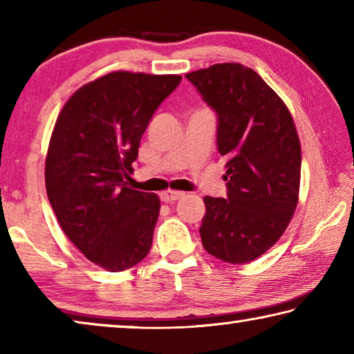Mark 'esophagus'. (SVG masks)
I'll return each mask as SVG.
<instances>
[{
  "label": "esophagus",
  "instance_id": "esophagus-1",
  "mask_svg": "<svg viewBox=\"0 0 354 354\" xmlns=\"http://www.w3.org/2000/svg\"><path fill=\"white\" fill-rule=\"evenodd\" d=\"M184 196V192H179V190H165L160 194V198H162L164 203H175L179 198H183Z\"/></svg>",
  "mask_w": 354,
  "mask_h": 354
}]
</instances>
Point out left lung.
<instances>
[{"mask_svg":"<svg viewBox=\"0 0 354 354\" xmlns=\"http://www.w3.org/2000/svg\"><path fill=\"white\" fill-rule=\"evenodd\" d=\"M185 76L217 112V145L226 158L227 196H205L203 247L223 262H251L279 241L295 214L301 176L295 122L279 95L242 64Z\"/></svg>","mask_w":354,"mask_h":354,"instance_id":"obj_1","label":"left lung"}]
</instances>
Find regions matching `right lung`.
<instances>
[{
	"label": "right lung",
	"mask_w": 354,
	"mask_h": 354,
	"mask_svg": "<svg viewBox=\"0 0 354 354\" xmlns=\"http://www.w3.org/2000/svg\"><path fill=\"white\" fill-rule=\"evenodd\" d=\"M181 80L112 71L77 88L53 128L48 200L65 236L107 272L134 267L151 248L160 200L128 181L149 120Z\"/></svg>",
	"instance_id": "1"
}]
</instances>
